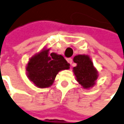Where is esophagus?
Segmentation results:
<instances>
[{
	"instance_id": "1",
	"label": "esophagus",
	"mask_w": 124,
	"mask_h": 124,
	"mask_svg": "<svg viewBox=\"0 0 124 124\" xmlns=\"http://www.w3.org/2000/svg\"><path fill=\"white\" fill-rule=\"evenodd\" d=\"M67 60V62H69L70 64H72V58H68Z\"/></svg>"
}]
</instances>
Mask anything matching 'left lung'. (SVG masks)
<instances>
[{
  "label": "left lung",
  "mask_w": 124,
  "mask_h": 124,
  "mask_svg": "<svg viewBox=\"0 0 124 124\" xmlns=\"http://www.w3.org/2000/svg\"><path fill=\"white\" fill-rule=\"evenodd\" d=\"M77 67L73 68L77 81L85 89H89L95 85L98 77L97 71L89 56L79 54L74 57Z\"/></svg>",
  "instance_id": "left-lung-1"
}]
</instances>
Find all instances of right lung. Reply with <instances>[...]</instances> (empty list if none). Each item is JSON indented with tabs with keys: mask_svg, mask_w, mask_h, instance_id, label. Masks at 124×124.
<instances>
[{
	"mask_svg": "<svg viewBox=\"0 0 124 124\" xmlns=\"http://www.w3.org/2000/svg\"><path fill=\"white\" fill-rule=\"evenodd\" d=\"M70 64L60 54L44 50L32 57L27 66L28 77L39 88L49 87L56 75L63 70H68Z\"/></svg>",
	"mask_w": 124,
	"mask_h": 124,
	"instance_id": "right-lung-1",
	"label": "right lung"
}]
</instances>
